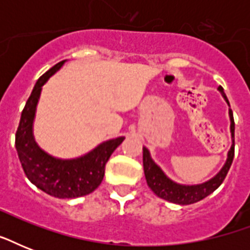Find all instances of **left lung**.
Instances as JSON below:
<instances>
[{"label": "left lung", "instance_id": "left-lung-1", "mask_svg": "<svg viewBox=\"0 0 250 250\" xmlns=\"http://www.w3.org/2000/svg\"><path fill=\"white\" fill-rule=\"evenodd\" d=\"M218 90L221 92L222 97L225 98L227 105L229 106V98L226 96L225 90L222 86H218ZM229 131H231V148L227 153V160L217 175H214L213 178L209 179L208 182L200 183V184H179V183L171 180L162 168L153 161L150 152L148 148L143 146V165H144V174L149 188L158 196L164 198L166 201L178 204V205H190L194 202L201 201L202 198L208 197L218 187L221 186L225 180L226 175L229 172V167L232 165L233 153H235V122H233L232 110L229 109Z\"/></svg>", "mask_w": 250, "mask_h": 250}]
</instances>
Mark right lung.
Wrapping results in <instances>:
<instances>
[{"label": "right lung", "mask_w": 250, "mask_h": 250, "mask_svg": "<svg viewBox=\"0 0 250 250\" xmlns=\"http://www.w3.org/2000/svg\"><path fill=\"white\" fill-rule=\"evenodd\" d=\"M66 61H62L45 72L33 86L32 93L21 111L15 135V148L24 174L32 184L57 198H76L92 193L101 184L106 162L125 137L104 141L84 156L62 160L49 154L39 146L33 136V121L42 85Z\"/></svg>", "instance_id": "obj_1"}]
</instances>
